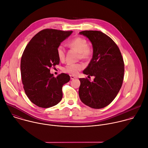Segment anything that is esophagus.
Here are the masks:
<instances>
[{
  "label": "esophagus",
  "mask_w": 148,
  "mask_h": 148,
  "mask_svg": "<svg viewBox=\"0 0 148 148\" xmlns=\"http://www.w3.org/2000/svg\"><path fill=\"white\" fill-rule=\"evenodd\" d=\"M77 77H75V76H74V75H70V79H75V78H77Z\"/></svg>",
  "instance_id": "34e87169"
}]
</instances>
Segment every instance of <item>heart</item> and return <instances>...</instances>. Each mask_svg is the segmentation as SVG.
<instances>
[{
    "label": "heart",
    "instance_id": "heart-1",
    "mask_svg": "<svg viewBox=\"0 0 148 148\" xmlns=\"http://www.w3.org/2000/svg\"><path fill=\"white\" fill-rule=\"evenodd\" d=\"M68 45L79 52V57L81 59L88 58L92 53V48L88 45L85 38L77 37L70 40ZM57 55L60 60H63L66 55V48L63 44L59 45L57 48ZM84 68L82 63H68L63 67V71L72 75H77L79 71Z\"/></svg>",
    "mask_w": 148,
    "mask_h": 148
}]
</instances>
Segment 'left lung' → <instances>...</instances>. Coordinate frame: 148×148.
<instances>
[{"instance_id":"8db88e82","label":"left lung","mask_w":148,"mask_h":148,"mask_svg":"<svg viewBox=\"0 0 148 148\" xmlns=\"http://www.w3.org/2000/svg\"><path fill=\"white\" fill-rule=\"evenodd\" d=\"M79 34L86 37L93 47V56L83 73L94 76L93 81L79 78V96L85 105L100 109L109 105L119 92L123 81L125 64L115 42L100 31L85 30Z\"/></svg>"}]
</instances>
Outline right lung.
<instances>
[{
    "label": "right lung",
    "instance_id": "obj_1",
    "mask_svg": "<svg viewBox=\"0 0 148 148\" xmlns=\"http://www.w3.org/2000/svg\"><path fill=\"white\" fill-rule=\"evenodd\" d=\"M72 33L42 30L30 40L23 52L21 74L23 89L29 99L39 107H53L62 99V87L70 77L64 73L54 77L50 68L59 64L57 48Z\"/></svg>",
    "mask_w": 148,
    "mask_h": 148
}]
</instances>
